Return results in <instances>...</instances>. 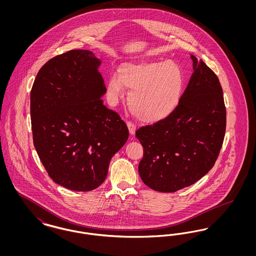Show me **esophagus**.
Returning <instances> with one entry per match:
<instances>
[{
	"label": "esophagus",
	"instance_id": "1",
	"mask_svg": "<svg viewBox=\"0 0 256 256\" xmlns=\"http://www.w3.org/2000/svg\"><path fill=\"white\" fill-rule=\"evenodd\" d=\"M126 124H128V130H130V134L134 135L135 134V130H136V124L134 122H132V121H128Z\"/></svg>",
	"mask_w": 256,
	"mask_h": 256
}]
</instances>
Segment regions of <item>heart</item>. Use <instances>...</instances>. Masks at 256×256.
<instances>
[{"mask_svg":"<svg viewBox=\"0 0 256 256\" xmlns=\"http://www.w3.org/2000/svg\"><path fill=\"white\" fill-rule=\"evenodd\" d=\"M183 76L180 67L170 61L126 62L119 76L111 74L106 90L115 100L130 90L128 102L134 115L145 122H158L176 110L182 90Z\"/></svg>","mask_w":256,"mask_h":256,"instance_id":"1","label":"heart"}]
</instances>
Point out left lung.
Wrapping results in <instances>:
<instances>
[{
    "instance_id": "left-lung-1",
    "label": "left lung",
    "mask_w": 256,
    "mask_h": 256,
    "mask_svg": "<svg viewBox=\"0 0 256 256\" xmlns=\"http://www.w3.org/2000/svg\"><path fill=\"white\" fill-rule=\"evenodd\" d=\"M191 58L194 73L176 110L135 132L144 154L139 174L158 192H176L200 180L214 166L224 138L226 110L219 78L204 61Z\"/></svg>"
}]
</instances>
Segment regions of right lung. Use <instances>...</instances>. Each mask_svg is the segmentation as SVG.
<instances>
[{"mask_svg":"<svg viewBox=\"0 0 256 256\" xmlns=\"http://www.w3.org/2000/svg\"><path fill=\"white\" fill-rule=\"evenodd\" d=\"M87 50H71L46 62L30 91L34 144L50 178L74 191L104 182L110 159L128 138L120 115L104 104L106 88Z\"/></svg>","mask_w":256,"mask_h":256,"instance_id":"1","label":"right lung"}]
</instances>
